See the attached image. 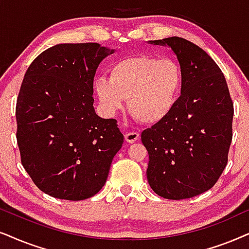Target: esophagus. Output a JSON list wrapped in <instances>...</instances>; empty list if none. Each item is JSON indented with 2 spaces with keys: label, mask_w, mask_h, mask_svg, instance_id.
<instances>
[{
  "label": "esophagus",
  "mask_w": 249,
  "mask_h": 249,
  "mask_svg": "<svg viewBox=\"0 0 249 249\" xmlns=\"http://www.w3.org/2000/svg\"><path fill=\"white\" fill-rule=\"evenodd\" d=\"M124 138L125 141L128 142V143H133V142L139 140L140 135H139V133H135V132H128V133H125Z\"/></svg>",
  "instance_id": "1"
}]
</instances>
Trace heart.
Instances as JSON below:
<instances>
[{"mask_svg":"<svg viewBox=\"0 0 249 249\" xmlns=\"http://www.w3.org/2000/svg\"><path fill=\"white\" fill-rule=\"evenodd\" d=\"M182 85V71L174 59L140 54L122 59L111 66L109 77L95 79L94 91L107 114L124 107L135 118L154 124L174 108Z\"/></svg>","mask_w":249,"mask_h":249,"instance_id":"1","label":"heart"}]
</instances>
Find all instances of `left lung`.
I'll return each mask as SVG.
<instances>
[{
  "mask_svg": "<svg viewBox=\"0 0 249 249\" xmlns=\"http://www.w3.org/2000/svg\"><path fill=\"white\" fill-rule=\"evenodd\" d=\"M151 43L177 54L182 88L170 114L141 134L147 178L158 196L192 198L213 188L227 166L233 102L223 72L203 49L178 36Z\"/></svg>",
  "mask_w": 249,
  "mask_h": 249,
  "instance_id": "left-lung-1",
  "label": "left lung"
}]
</instances>
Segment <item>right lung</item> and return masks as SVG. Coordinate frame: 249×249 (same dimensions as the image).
Listing matches in <instances>:
<instances>
[{
    "label": "right lung",
    "instance_id": "right-lung-1",
    "mask_svg": "<svg viewBox=\"0 0 249 249\" xmlns=\"http://www.w3.org/2000/svg\"><path fill=\"white\" fill-rule=\"evenodd\" d=\"M114 51L98 43L58 44L37 55L16 106L21 164L39 190L66 200L94 196L107 181L123 134L93 108V78Z\"/></svg>",
    "mask_w": 249,
    "mask_h": 249
}]
</instances>
